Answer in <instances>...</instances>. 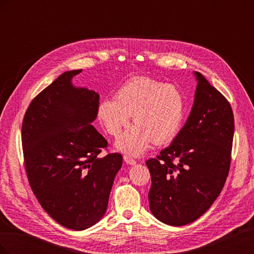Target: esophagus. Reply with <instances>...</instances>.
Segmentation results:
<instances>
[{
    "instance_id": "1",
    "label": "esophagus",
    "mask_w": 254,
    "mask_h": 254,
    "mask_svg": "<svg viewBox=\"0 0 254 254\" xmlns=\"http://www.w3.org/2000/svg\"><path fill=\"white\" fill-rule=\"evenodd\" d=\"M124 161H125V162H126L127 164H129V165H135V164H136V161H135L132 157L127 156V155L124 156Z\"/></svg>"
}]
</instances>
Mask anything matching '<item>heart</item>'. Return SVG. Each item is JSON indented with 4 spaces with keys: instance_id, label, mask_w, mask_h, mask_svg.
Segmentation results:
<instances>
[{
    "instance_id": "obj_1",
    "label": "heart",
    "mask_w": 254,
    "mask_h": 254,
    "mask_svg": "<svg viewBox=\"0 0 254 254\" xmlns=\"http://www.w3.org/2000/svg\"><path fill=\"white\" fill-rule=\"evenodd\" d=\"M113 99L99 104L97 115L107 132L117 137L129 125L132 114L135 126L117 143L122 151L140 155L152 143L168 144L179 133L186 114V101L176 87L137 76L123 83Z\"/></svg>"
}]
</instances>
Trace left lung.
<instances>
[{
    "label": "left lung",
    "mask_w": 254,
    "mask_h": 254,
    "mask_svg": "<svg viewBox=\"0 0 254 254\" xmlns=\"http://www.w3.org/2000/svg\"><path fill=\"white\" fill-rule=\"evenodd\" d=\"M190 117L172 144L146 161L150 211L171 226H186L203 215L225 186L231 164L234 117L231 105L203 75Z\"/></svg>",
    "instance_id": "obj_1"
}]
</instances>
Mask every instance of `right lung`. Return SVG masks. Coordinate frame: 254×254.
Wrapping results in <instances>:
<instances>
[{
  "label": "right lung",
  "mask_w": 254,
  "mask_h": 254,
  "mask_svg": "<svg viewBox=\"0 0 254 254\" xmlns=\"http://www.w3.org/2000/svg\"><path fill=\"white\" fill-rule=\"evenodd\" d=\"M81 70L61 74L29 104L22 123V146L29 186L50 216L80 231L107 211L121 153L98 157L108 142L91 123L99 95L76 88Z\"/></svg>",
  "instance_id": "obj_1"
}]
</instances>
